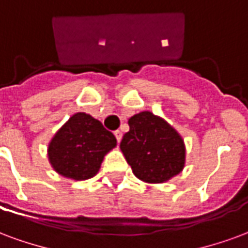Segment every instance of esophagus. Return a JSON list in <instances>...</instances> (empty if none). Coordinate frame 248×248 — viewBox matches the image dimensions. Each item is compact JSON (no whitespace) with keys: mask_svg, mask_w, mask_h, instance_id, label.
Listing matches in <instances>:
<instances>
[{"mask_svg":"<svg viewBox=\"0 0 248 248\" xmlns=\"http://www.w3.org/2000/svg\"><path fill=\"white\" fill-rule=\"evenodd\" d=\"M114 135L115 138H117V142H121V139H122V131H121V130H115Z\"/></svg>","mask_w":248,"mask_h":248,"instance_id":"34e87169","label":"esophagus"}]
</instances>
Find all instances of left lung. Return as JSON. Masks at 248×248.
Returning a JSON list of instances; mask_svg holds the SVG:
<instances>
[{
  "instance_id": "obj_1",
  "label": "left lung",
  "mask_w": 248,
  "mask_h": 248,
  "mask_svg": "<svg viewBox=\"0 0 248 248\" xmlns=\"http://www.w3.org/2000/svg\"><path fill=\"white\" fill-rule=\"evenodd\" d=\"M129 126L119 147L139 180L157 184L180 173L185 144L170 124L151 111H142L129 119Z\"/></svg>"
}]
</instances>
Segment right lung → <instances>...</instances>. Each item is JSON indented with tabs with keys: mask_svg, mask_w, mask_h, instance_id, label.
Listing matches in <instances>:
<instances>
[{
	"mask_svg": "<svg viewBox=\"0 0 248 248\" xmlns=\"http://www.w3.org/2000/svg\"><path fill=\"white\" fill-rule=\"evenodd\" d=\"M117 139L100 121L87 113H76L58 130L48 144V160L59 175L87 180L96 175Z\"/></svg>",
	"mask_w": 248,
	"mask_h": 248,
	"instance_id": "obj_1",
	"label": "right lung"
}]
</instances>
